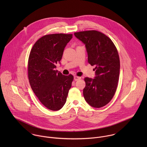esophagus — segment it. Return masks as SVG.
I'll return each mask as SVG.
<instances>
[{
	"mask_svg": "<svg viewBox=\"0 0 147 147\" xmlns=\"http://www.w3.org/2000/svg\"><path fill=\"white\" fill-rule=\"evenodd\" d=\"M80 79H81V78H80V77H79V76H74V80H75V81H78V80H80Z\"/></svg>",
	"mask_w": 147,
	"mask_h": 147,
	"instance_id": "1",
	"label": "esophagus"
}]
</instances>
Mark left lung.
Returning a JSON list of instances; mask_svg holds the SVG:
<instances>
[{"label": "left lung", "mask_w": 147, "mask_h": 147, "mask_svg": "<svg viewBox=\"0 0 147 147\" xmlns=\"http://www.w3.org/2000/svg\"><path fill=\"white\" fill-rule=\"evenodd\" d=\"M74 34L85 45L88 62L96 66L94 79L84 78V98L92 107H103L111 100L117 88L120 70L118 50L111 39L100 32L87 30Z\"/></svg>", "instance_id": "left-lung-1"}]
</instances>
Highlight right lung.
I'll return each mask as SVG.
<instances>
[{
  "mask_svg": "<svg viewBox=\"0 0 147 147\" xmlns=\"http://www.w3.org/2000/svg\"><path fill=\"white\" fill-rule=\"evenodd\" d=\"M72 34L43 36L33 45L28 59V79L30 86L42 105L53 111L65 104L74 76L55 70L64 49Z\"/></svg>",
  "mask_w": 147,
  "mask_h": 147,
  "instance_id": "obj_1",
  "label": "right lung"
}]
</instances>
